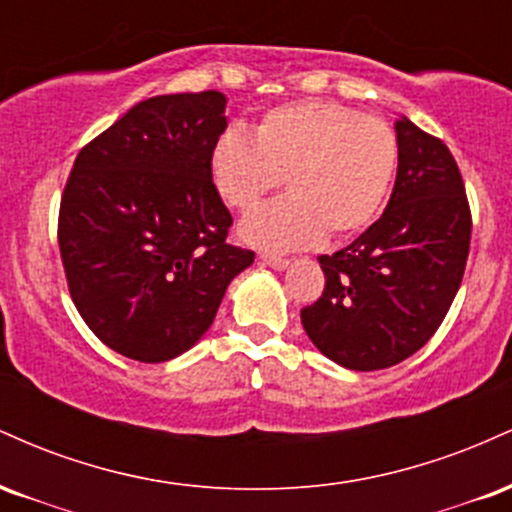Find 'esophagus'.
<instances>
[{
  "label": "esophagus",
  "instance_id": "1",
  "mask_svg": "<svg viewBox=\"0 0 512 512\" xmlns=\"http://www.w3.org/2000/svg\"><path fill=\"white\" fill-rule=\"evenodd\" d=\"M260 260H262V264H267V267H272V269H286V267H289V257L272 255V252H262Z\"/></svg>",
  "mask_w": 512,
  "mask_h": 512
}]
</instances>
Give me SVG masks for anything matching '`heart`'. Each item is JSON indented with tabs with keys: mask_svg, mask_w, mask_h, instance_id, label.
Listing matches in <instances>:
<instances>
[{
	"mask_svg": "<svg viewBox=\"0 0 512 512\" xmlns=\"http://www.w3.org/2000/svg\"><path fill=\"white\" fill-rule=\"evenodd\" d=\"M399 163L395 129L337 101H298L267 110L255 137L228 127L211 149L216 190L250 211L284 182L286 197L255 211L243 236L269 250L349 238L383 207Z\"/></svg>",
	"mask_w": 512,
	"mask_h": 512,
	"instance_id": "obj_1",
	"label": "heart"
}]
</instances>
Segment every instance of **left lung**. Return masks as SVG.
<instances>
[{"label": "left lung", "mask_w": 512, "mask_h": 512, "mask_svg": "<svg viewBox=\"0 0 512 512\" xmlns=\"http://www.w3.org/2000/svg\"><path fill=\"white\" fill-rule=\"evenodd\" d=\"M395 129L399 166L387 209L354 243L317 257L325 291L301 310L310 342L351 370L395 366L436 334L472 240V211L448 146L409 120Z\"/></svg>", "instance_id": "left-lung-1"}]
</instances>
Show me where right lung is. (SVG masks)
I'll return each mask as SVG.
<instances>
[{
    "mask_svg": "<svg viewBox=\"0 0 512 512\" xmlns=\"http://www.w3.org/2000/svg\"><path fill=\"white\" fill-rule=\"evenodd\" d=\"M223 108L219 91L137 103L79 151L64 185L57 243L72 301L132 361L192 349L255 260L226 240L233 216L211 180Z\"/></svg>",
    "mask_w": 512,
    "mask_h": 512,
    "instance_id": "obj_1",
    "label": "right lung"
}]
</instances>
